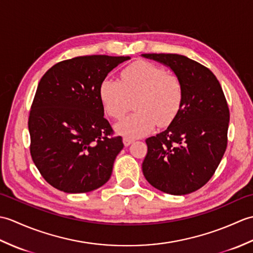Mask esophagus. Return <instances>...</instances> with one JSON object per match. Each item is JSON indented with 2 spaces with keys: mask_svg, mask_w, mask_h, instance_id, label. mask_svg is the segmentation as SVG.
Returning a JSON list of instances; mask_svg holds the SVG:
<instances>
[{
  "mask_svg": "<svg viewBox=\"0 0 253 253\" xmlns=\"http://www.w3.org/2000/svg\"><path fill=\"white\" fill-rule=\"evenodd\" d=\"M123 141H124V146H125V147H129L130 144L133 142V139L125 137V138L123 139Z\"/></svg>",
  "mask_w": 253,
  "mask_h": 253,
  "instance_id": "34e87169",
  "label": "esophagus"
}]
</instances>
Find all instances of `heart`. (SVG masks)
Segmentation results:
<instances>
[{
	"instance_id": "heart-1",
	"label": "heart",
	"mask_w": 253,
	"mask_h": 253,
	"mask_svg": "<svg viewBox=\"0 0 253 253\" xmlns=\"http://www.w3.org/2000/svg\"><path fill=\"white\" fill-rule=\"evenodd\" d=\"M99 96L107 115L121 118L136 100L133 114L115 125L127 138L147 135L155 125L165 126L176 117L184 98L180 80L163 68L148 62H137L122 72L121 80L106 77L100 84Z\"/></svg>"
}]
</instances>
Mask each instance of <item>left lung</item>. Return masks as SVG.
I'll return each mask as SVG.
<instances>
[{"mask_svg": "<svg viewBox=\"0 0 253 253\" xmlns=\"http://www.w3.org/2000/svg\"><path fill=\"white\" fill-rule=\"evenodd\" d=\"M168 66L184 98L169 127L148 138L142 171L151 186L174 196L200 189L215 173L227 147L229 110L217 78L179 54H141Z\"/></svg>", "mask_w": 253, "mask_h": 253, "instance_id": "1", "label": "left lung"}]
</instances>
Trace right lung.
Wrapping results in <instances>:
<instances>
[{"label":"right lung","mask_w":253,"mask_h":253,"mask_svg":"<svg viewBox=\"0 0 253 253\" xmlns=\"http://www.w3.org/2000/svg\"><path fill=\"white\" fill-rule=\"evenodd\" d=\"M129 56H78L55 64L41 78L29 115L30 153L56 189L84 193L110 179L122 137L104 118L102 80Z\"/></svg>","instance_id":"right-lung-1"}]
</instances>
